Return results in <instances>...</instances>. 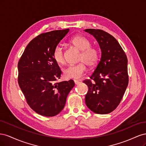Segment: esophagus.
Masks as SVG:
<instances>
[{
    "mask_svg": "<svg viewBox=\"0 0 146 146\" xmlns=\"http://www.w3.org/2000/svg\"><path fill=\"white\" fill-rule=\"evenodd\" d=\"M74 83H75V84H76V85H78V84L80 83V82H79V81H78V80H74Z\"/></svg>",
    "mask_w": 146,
    "mask_h": 146,
    "instance_id": "34e87169",
    "label": "esophagus"
}]
</instances>
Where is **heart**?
I'll return each instance as SVG.
<instances>
[{"instance_id": "obj_1", "label": "heart", "mask_w": 146, "mask_h": 146, "mask_svg": "<svg viewBox=\"0 0 146 146\" xmlns=\"http://www.w3.org/2000/svg\"><path fill=\"white\" fill-rule=\"evenodd\" d=\"M78 49L82 51L79 58L80 63L69 65L63 70L64 77L67 79L80 78L86 70V64L90 67L95 66L99 62L100 54L96 47H91L90 41L82 35L74 36L70 41ZM53 58L55 62L62 65L65 62L63 47L58 44L53 51Z\"/></svg>"}]
</instances>
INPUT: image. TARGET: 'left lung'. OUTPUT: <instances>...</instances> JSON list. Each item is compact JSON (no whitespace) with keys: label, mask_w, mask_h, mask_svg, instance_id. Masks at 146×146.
<instances>
[{"label":"left lung","mask_w":146,"mask_h":146,"mask_svg":"<svg viewBox=\"0 0 146 146\" xmlns=\"http://www.w3.org/2000/svg\"><path fill=\"white\" fill-rule=\"evenodd\" d=\"M100 47L101 58L90 79L83 83L88 87L86 105L97 114H108L115 110L129 83L127 58L119 43L112 35L99 29H85Z\"/></svg>","instance_id":"8db88e82"}]
</instances>
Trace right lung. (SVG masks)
Masks as SVG:
<instances>
[{"label":"right lung","instance_id":"right-lung-1","mask_svg":"<svg viewBox=\"0 0 146 146\" xmlns=\"http://www.w3.org/2000/svg\"><path fill=\"white\" fill-rule=\"evenodd\" d=\"M69 29L54 30L39 35L26 47L17 64L18 83L26 101L33 111L43 116L61 112L72 80L56 82L61 70L53 58V51Z\"/></svg>","mask_w":146,"mask_h":146}]
</instances>
